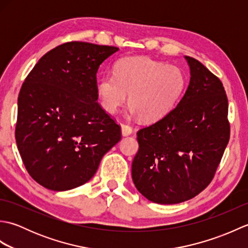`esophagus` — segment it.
Wrapping results in <instances>:
<instances>
[{"instance_id": "obj_1", "label": "esophagus", "mask_w": 248, "mask_h": 248, "mask_svg": "<svg viewBox=\"0 0 248 248\" xmlns=\"http://www.w3.org/2000/svg\"><path fill=\"white\" fill-rule=\"evenodd\" d=\"M132 131H133V129H132V127H131V125H129L127 124H121V133H123L124 136L130 135L131 133H132Z\"/></svg>"}]
</instances>
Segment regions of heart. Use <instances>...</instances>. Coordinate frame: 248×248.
Masks as SVG:
<instances>
[{
	"label": "heart",
	"mask_w": 248,
	"mask_h": 248,
	"mask_svg": "<svg viewBox=\"0 0 248 248\" xmlns=\"http://www.w3.org/2000/svg\"><path fill=\"white\" fill-rule=\"evenodd\" d=\"M186 87V77L179 68L149 57L128 56L116 62L114 75L98 80L99 101L114 114L127 101L132 112L146 121L164 117L177 104Z\"/></svg>",
	"instance_id": "obj_1"
}]
</instances>
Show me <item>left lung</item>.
Listing matches in <instances>:
<instances>
[{"instance_id": "8db88e82", "label": "left lung", "mask_w": 248, "mask_h": 248, "mask_svg": "<svg viewBox=\"0 0 248 248\" xmlns=\"http://www.w3.org/2000/svg\"><path fill=\"white\" fill-rule=\"evenodd\" d=\"M191 80L170 113L138 131L132 179L150 202L179 203L211 183L230 138L223 83L199 61L186 56Z\"/></svg>"}]
</instances>
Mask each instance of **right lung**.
Here are the masks:
<instances>
[{"instance_id": "obj_1", "label": "right lung", "mask_w": 248, "mask_h": 248, "mask_svg": "<svg viewBox=\"0 0 248 248\" xmlns=\"http://www.w3.org/2000/svg\"><path fill=\"white\" fill-rule=\"evenodd\" d=\"M119 49L69 41L46 53L18 97L16 141L30 176L52 191L82 186L121 140V127L97 100L100 65Z\"/></svg>"}]
</instances>
